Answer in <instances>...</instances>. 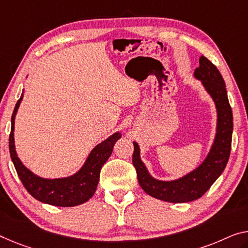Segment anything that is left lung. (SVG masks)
<instances>
[{"instance_id": "8db88e82", "label": "left lung", "mask_w": 248, "mask_h": 248, "mask_svg": "<svg viewBox=\"0 0 248 248\" xmlns=\"http://www.w3.org/2000/svg\"><path fill=\"white\" fill-rule=\"evenodd\" d=\"M194 76L201 79L205 90L214 100L217 109L216 136L205 161L193 172L178 180L158 181L147 172L140 158V147L136 142H133V165L140 187L152 197L170 203H187L203 196L225 170L231 154L233 113L223 76L214 64L203 55L200 58V66L194 72Z\"/></svg>"}]
</instances>
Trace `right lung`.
Returning a JSON list of instances; mask_svg holds the SVG:
<instances>
[{"mask_svg":"<svg viewBox=\"0 0 248 248\" xmlns=\"http://www.w3.org/2000/svg\"><path fill=\"white\" fill-rule=\"evenodd\" d=\"M22 98L23 94L15 105L12 119H11L12 126H11L9 139V148L14 167L24 187L34 199L42 203L54 205V206L71 207L85 203L94 195L98 180H100L102 166L111 156L114 144L116 143L117 140L121 139L122 134L120 132L114 133L108 140H103L97 146H95L82 169L72 176L55 178V180L39 177L23 165L15 152L13 133L14 120Z\"/></svg>","mask_w":248,"mask_h":248,"instance_id":"1","label":"right lung"}]
</instances>
